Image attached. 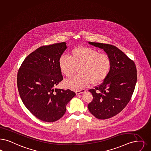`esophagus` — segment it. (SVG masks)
<instances>
[{"instance_id": "34e87169", "label": "esophagus", "mask_w": 151, "mask_h": 151, "mask_svg": "<svg viewBox=\"0 0 151 151\" xmlns=\"http://www.w3.org/2000/svg\"><path fill=\"white\" fill-rule=\"evenodd\" d=\"M85 91H85V89H81V90H80V91H76V95H79V94H80L84 93Z\"/></svg>"}]
</instances>
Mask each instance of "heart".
I'll return each instance as SVG.
<instances>
[{
	"instance_id": "b5f03b06",
	"label": "heart",
	"mask_w": 151,
	"mask_h": 151,
	"mask_svg": "<svg viewBox=\"0 0 151 151\" xmlns=\"http://www.w3.org/2000/svg\"><path fill=\"white\" fill-rule=\"evenodd\" d=\"M58 65L60 72L67 78L72 77L78 68V74L65 82V86L79 91L87 85L101 83L109 75L111 60L109 55L99 53L96 49L84 46L73 49L70 57L62 55Z\"/></svg>"
}]
</instances>
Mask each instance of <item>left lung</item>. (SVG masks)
I'll list each match as a JSON object with an SVG mask.
<instances>
[{"instance_id": "1", "label": "left lung", "mask_w": 151, "mask_h": 151, "mask_svg": "<svg viewBox=\"0 0 151 151\" xmlns=\"http://www.w3.org/2000/svg\"><path fill=\"white\" fill-rule=\"evenodd\" d=\"M103 49L111 60L109 75L99 86L89 91L93 99L88 106L91 114L98 119L117 115L130 101L137 81V68L133 60L114 45L88 42Z\"/></svg>"}]
</instances>
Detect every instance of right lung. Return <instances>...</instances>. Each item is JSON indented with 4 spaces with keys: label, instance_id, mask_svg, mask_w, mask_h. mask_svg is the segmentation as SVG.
<instances>
[{
    "label": "right lung",
    "instance_id": "right-lung-1",
    "mask_svg": "<svg viewBox=\"0 0 151 151\" xmlns=\"http://www.w3.org/2000/svg\"><path fill=\"white\" fill-rule=\"evenodd\" d=\"M67 48L66 42L42 46L24 60L17 74V87L24 106L37 119L45 122L59 120L76 94L69 89L55 88L63 80L58 65Z\"/></svg>",
    "mask_w": 151,
    "mask_h": 151
}]
</instances>
